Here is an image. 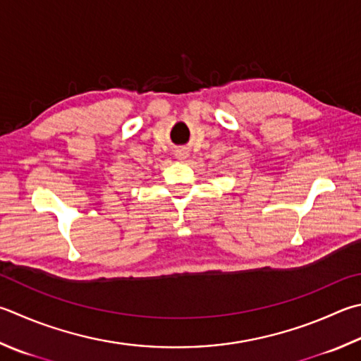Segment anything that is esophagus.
I'll list each match as a JSON object with an SVG mask.
<instances>
[{
  "label": "esophagus",
  "mask_w": 361,
  "mask_h": 361,
  "mask_svg": "<svg viewBox=\"0 0 361 361\" xmlns=\"http://www.w3.org/2000/svg\"><path fill=\"white\" fill-rule=\"evenodd\" d=\"M175 156H176V159H186L188 153L185 152V149H178V152L175 153Z\"/></svg>",
  "instance_id": "obj_1"
}]
</instances>
